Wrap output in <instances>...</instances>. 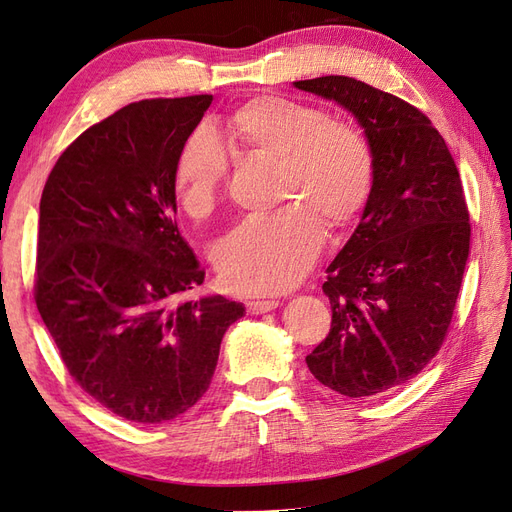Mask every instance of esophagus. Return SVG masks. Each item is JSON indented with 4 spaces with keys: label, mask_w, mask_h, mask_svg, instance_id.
<instances>
[{
    "label": "esophagus",
    "mask_w": 512,
    "mask_h": 512,
    "mask_svg": "<svg viewBox=\"0 0 512 512\" xmlns=\"http://www.w3.org/2000/svg\"><path fill=\"white\" fill-rule=\"evenodd\" d=\"M275 307H280V301H250V303H247V312L258 316V314L273 312Z\"/></svg>",
    "instance_id": "1"
}]
</instances>
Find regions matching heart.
I'll use <instances>...</instances> for the list:
<instances>
[{
    "label": "heart",
    "mask_w": 512,
    "mask_h": 512,
    "mask_svg": "<svg viewBox=\"0 0 512 512\" xmlns=\"http://www.w3.org/2000/svg\"><path fill=\"white\" fill-rule=\"evenodd\" d=\"M237 141L258 156L280 160L273 213L252 215L228 230L213 250L222 282L243 294L284 292L314 265L324 224L344 228L374 192L376 160L365 134L331 121L316 106L280 96L241 104L228 119ZM228 173L222 138L198 126L179 149L173 185L179 207L205 220L218 207Z\"/></svg>",
    "instance_id": "obj_1"
}]
</instances>
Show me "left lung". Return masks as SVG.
<instances>
[{
  "instance_id": "1",
  "label": "left lung",
  "mask_w": 512,
  "mask_h": 512,
  "mask_svg": "<svg viewBox=\"0 0 512 512\" xmlns=\"http://www.w3.org/2000/svg\"><path fill=\"white\" fill-rule=\"evenodd\" d=\"M363 128L376 181L361 222L327 269L333 322L307 367L344 397L408 382L440 350L470 254L459 170L431 121L350 76L294 81Z\"/></svg>"
}]
</instances>
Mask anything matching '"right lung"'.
<instances>
[{"instance_id":"1","label":"right lung","mask_w":512,"mask_h":512,"mask_svg":"<svg viewBox=\"0 0 512 512\" xmlns=\"http://www.w3.org/2000/svg\"><path fill=\"white\" fill-rule=\"evenodd\" d=\"M213 96L141 100L61 153L40 198L36 305L70 376L132 423L209 389L243 303L185 292L205 271L177 228L173 170Z\"/></svg>"}]
</instances>
